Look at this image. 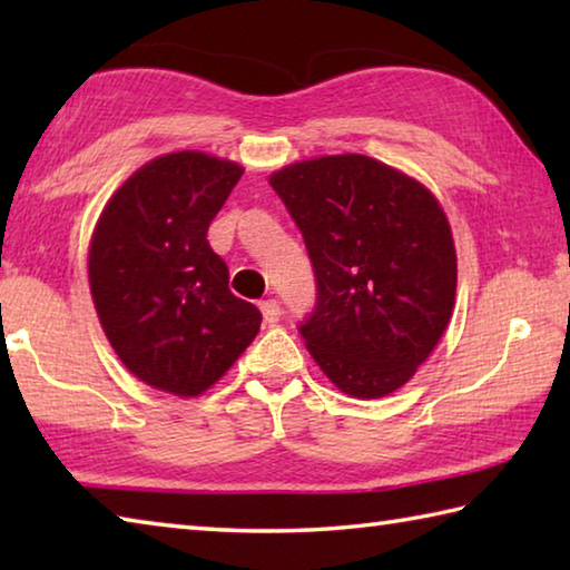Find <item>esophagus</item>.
<instances>
[{"label":"esophagus","mask_w":570,"mask_h":570,"mask_svg":"<svg viewBox=\"0 0 570 570\" xmlns=\"http://www.w3.org/2000/svg\"><path fill=\"white\" fill-rule=\"evenodd\" d=\"M262 314L266 324H276L282 320V304L276 298H266V302H262Z\"/></svg>","instance_id":"obj_1"}]
</instances>
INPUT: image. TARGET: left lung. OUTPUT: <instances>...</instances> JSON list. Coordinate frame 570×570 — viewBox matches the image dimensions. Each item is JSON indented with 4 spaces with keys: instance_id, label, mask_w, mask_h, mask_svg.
<instances>
[{
    "instance_id": "8db88e82",
    "label": "left lung",
    "mask_w": 570,
    "mask_h": 570,
    "mask_svg": "<svg viewBox=\"0 0 570 570\" xmlns=\"http://www.w3.org/2000/svg\"><path fill=\"white\" fill-rule=\"evenodd\" d=\"M306 244L316 302L298 324L342 392L384 397L435 350L455 304L458 258L430 190L366 156L294 163L272 176Z\"/></svg>"
}]
</instances>
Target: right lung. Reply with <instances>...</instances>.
Instances as JSON below:
<instances>
[{"label": "right lung", "mask_w": 570, "mask_h": 570, "mask_svg": "<svg viewBox=\"0 0 570 570\" xmlns=\"http://www.w3.org/2000/svg\"><path fill=\"white\" fill-rule=\"evenodd\" d=\"M240 176L236 163L170 153L122 183L92 236V302L112 350L135 377L178 397L224 377L262 326L206 238Z\"/></svg>", "instance_id": "add662e5"}]
</instances>
